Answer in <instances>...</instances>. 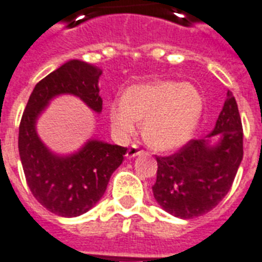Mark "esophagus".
I'll return each instance as SVG.
<instances>
[{
  "mask_svg": "<svg viewBox=\"0 0 262 262\" xmlns=\"http://www.w3.org/2000/svg\"><path fill=\"white\" fill-rule=\"evenodd\" d=\"M141 153H142V150H140V147L137 145H132L128 149V151H126V158H134V157L140 156Z\"/></svg>",
  "mask_w": 262,
  "mask_h": 262,
  "instance_id": "1",
  "label": "esophagus"
}]
</instances>
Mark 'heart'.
I'll list each match as a JSON object with an SVG mask.
<instances>
[{"label": "heart", "mask_w": 262, "mask_h": 262, "mask_svg": "<svg viewBox=\"0 0 262 262\" xmlns=\"http://www.w3.org/2000/svg\"><path fill=\"white\" fill-rule=\"evenodd\" d=\"M204 111L199 88L175 80L134 84L109 106V121L118 137H129L142 124V137L157 151H172L194 136Z\"/></svg>", "instance_id": "obj_1"}]
</instances>
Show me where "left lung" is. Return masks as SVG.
Here are the masks:
<instances>
[{
  "mask_svg": "<svg viewBox=\"0 0 262 262\" xmlns=\"http://www.w3.org/2000/svg\"><path fill=\"white\" fill-rule=\"evenodd\" d=\"M241 159L243 125L237 103L228 91L210 134L190 141L172 156L157 157V203L181 219L204 215L228 194Z\"/></svg>",
  "mask_w": 262,
  "mask_h": 262,
  "instance_id": "obj_1",
  "label": "left lung"
}]
</instances>
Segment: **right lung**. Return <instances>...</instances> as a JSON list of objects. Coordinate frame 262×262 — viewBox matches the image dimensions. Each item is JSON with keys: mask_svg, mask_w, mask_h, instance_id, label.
Segmentation results:
<instances>
[{"mask_svg": "<svg viewBox=\"0 0 262 262\" xmlns=\"http://www.w3.org/2000/svg\"><path fill=\"white\" fill-rule=\"evenodd\" d=\"M103 71L81 60H68L31 92L19 124L18 149L31 194L50 212L75 217L103 198L111 175L124 161L126 147L91 138L72 154H56L36 133V121L52 99L72 95L101 113L99 79Z\"/></svg>", "mask_w": 262, "mask_h": 262, "instance_id": "1", "label": "right lung"}]
</instances>
